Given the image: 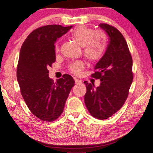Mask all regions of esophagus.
I'll return each mask as SVG.
<instances>
[{
	"mask_svg": "<svg viewBox=\"0 0 153 153\" xmlns=\"http://www.w3.org/2000/svg\"><path fill=\"white\" fill-rule=\"evenodd\" d=\"M74 81H75V83H76V85H79V84H81L82 83L81 80H79V79H74Z\"/></svg>",
	"mask_w": 153,
	"mask_h": 153,
	"instance_id": "obj_1",
	"label": "esophagus"
}]
</instances>
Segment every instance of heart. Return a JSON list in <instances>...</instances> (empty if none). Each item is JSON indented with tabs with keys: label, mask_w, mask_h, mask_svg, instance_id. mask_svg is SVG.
Masks as SVG:
<instances>
[{
	"label": "heart",
	"mask_w": 153,
	"mask_h": 153,
	"mask_svg": "<svg viewBox=\"0 0 153 153\" xmlns=\"http://www.w3.org/2000/svg\"><path fill=\"white\" fill-rule=\"evenodd\" d=\"M71 37L77 44L83 47V55L87 61L96 62L101 60L106 50L105 37L103 33L96 32L93 29L85 25L75 27L71 33ZM56 52H58V45L55 47ZM82 62H76L70 66V71L73 74H79L83 68Z\"/></svg>",
	"instance_id": "heart-1"
}]
</instances>
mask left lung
I'll list each match as a JSON object with an SVG mask.
<instances>
[{"mask_svg":"<svg viewBox=\"0 0 153 153\" xmlns=\"http://www.w3.org/2000/svg\"><path fill=\"white\" fill-rule=\"evenodd\" d=\"M99 26L108 35L109 44L91 75L100 79V85L95 87L85 81L87 93L84 100L92 116L105 120L116 113L128 97L133 80L132 58L126 41L116 28L106 23Z\"/></svg>","mask_w":153,"mask_h":153,"instance_id":"left-lung-1","label":"left lung"}]
</instances>
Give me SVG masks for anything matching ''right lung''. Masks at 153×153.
I'll return each instance as SVG.
<instances>
[{"instance_id":"1","label":"right lung","mask_w":153,"mask_h":153,"mask_svg":"<svg viewBox=\"0 0 153 153\" xmlns=\"http://www.w3.org/2000/svg\"><path fill=\"white\" fill-rule=\"evenodd\" d=\"M72 27H41L29 35L21 48L17 78L21 95L31 113L43 121L50 122L59 117L74 85L73 78L67 74L54 82L48 70L56 60V39Z\"/></svg>"}]
</instances>
